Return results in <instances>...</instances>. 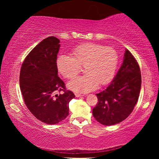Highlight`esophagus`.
Here are the masks:
<instances>
[{"label":"esophagus","instance_id":"34e87169","mask_svg":"<svg viewBox=\"0 0 159 159\" xmlns=\"http://www.w3.org/2000/svg\"><path fill=\"white\" fill-rule=\"evenodd\" d=\"M75 95H76V98H80V97L84 96L83 95H82V94H79V93H76V94H75Z\"/></svg>","mask_w":159,"mask_h":159}]
</instances>
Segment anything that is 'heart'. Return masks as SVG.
I'll return each mask as SVG.
<instances>
[{
    "label": "heart",
    "instance_id": "heart-1",
    "mask_svg": "<svg viewBox=\"0 0 159 159\" xmlns=\"http://www.w3.org/2000/svg\"><path fill=\"white\" fill-rule=\"evenodd\" d=\"M72 55L61 54L56 61L59 73L66 79L76 76L81 66H85V75L70 80L67 84L69 90L77 93H87L95 90L99 84L107 85L114 79L118 55L113 48L85 43L75 48Z\"/></svg>",
    "mask_w": 159,
    "mask_h": 159
}]
</instances>
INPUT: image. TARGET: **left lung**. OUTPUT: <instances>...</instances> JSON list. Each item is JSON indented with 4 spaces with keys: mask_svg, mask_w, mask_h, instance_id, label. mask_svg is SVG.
I'll return each mask as SVG.
<instances>
[{
    "mask_svg": "<svg viewBox=\"0 0 159 159\" xmlns=\"http://www.w3.org/2000/svg\"><path fill=\"white\" fill-rule=\"evenodd\" d=\"M141 83L138 63L125 49L123 63L112 82L105 90L96 94L98 102L93 109V116L104 125L123 121L131 114L138 100Z\"/></svg>",
    "mask_w": 159,
    "mask_h": 159,
    "instance_id": "1",
    "label": "left lung"
}]
</instances>
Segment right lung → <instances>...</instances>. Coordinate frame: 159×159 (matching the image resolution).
<instances>
[{"mask_svg": "<svg viewBox=\"0 0 159 159\" xmlns=\"http://www.w3.org/2000/svg\"><path fill=\"white\" fill-rule=\"evenodd\" d=\"M60 40L50 36L39 43L21 65L20 85L26 106L37 119L54 125L69 115V103L74 94L66 90L58 77L57 57ZM63 93L57 94V92Z\"/></svg>", "mask_w": 159, "mask_h": 159, "instance_id": "right-lung-1", "label": "right lung"}]
</instances>
